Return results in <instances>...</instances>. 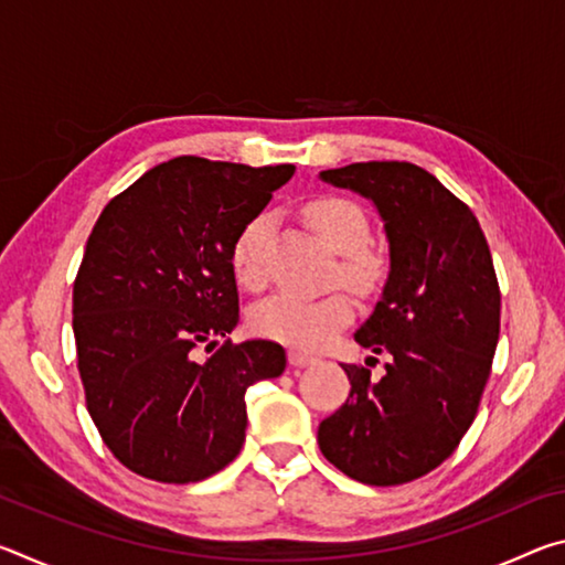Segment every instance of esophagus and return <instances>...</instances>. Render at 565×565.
Segmentation results:
<instances>
[{"mask_svg":"<svg viewBox=\"0 0 565 565\" xmlns=\"http://www.w3.org/2000/svg\"><path fill=\"white\" fill-rule=\"evenodd\" d=\"M289 361H291V366H309V363H313L317 359L309 356V353H303V351H289Z\"/></svg>","mask_w":565,"mask_h":565,"instance_id":"esophagus-1","label":"esophagus"}]
</instances>
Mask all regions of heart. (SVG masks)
I'll use <instances>...</instances> for the list:
<instances>
[{
    "mask_svg": "<svg viewBox=\"0 0 565 565\" xmlns=\"http://www.w3.org/2000/svg\"><path fill=\"white\" fill-rule=\"evenodd\" d=\"M306 222L313 226L333 252L339 266L333 281L347 284L353 294L374 296L384 289L391 276V256L369 242L371 224L363 209L349 196L323 194L303 206ZM274 216L259 212L248 216L228 248L234 279L246 291H262L269 281L266 244H269ZM353 319V299L349 291H331L319 299L274 296L252 311V329L264 339L286 343L303 351L323 349Z\"/></svg>",
    "mask_w": 565,
    "mask_h": 565,
    "instance_id": "obj_1",
    "label": "heart"
}]
</instances>
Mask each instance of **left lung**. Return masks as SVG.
Segmentation results:
<instances>
[{
  "label": "left lung",
  "mask_w": 565,
  "mask_h": 565,
  "mask_svg": "<svg viewBox=\"0 0 565 565\" xmlns=\"http://www.w3.org/2000/svg\"><path fill=\"white\" fill-rule=\"evenodd\" d=\"M321 179L369 196L386 222L391 276L353 339L394 359L381 379L343 363L351 391L319 424V448L353 481H416L456 451L491 376L501 333L491 248L471 209L408 161H363Z\"/></svg>",
  "instance_id": "left-lung-1"
}]
</instances>
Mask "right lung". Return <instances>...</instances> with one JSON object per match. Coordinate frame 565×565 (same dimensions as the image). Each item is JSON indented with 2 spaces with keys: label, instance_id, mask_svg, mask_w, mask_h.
<instances>
[{
  "label": "right lung",
  "instance_id": "1",
  "mask_svg": "<svg viewBox=\"0 0 565 565\" xmlns=\"http://www.w3.org/2000/svg\"><path fill=\"white\" fill-rule=\"evenodd\" d=\"M291 174V164L177 157L94 224L72 291L76 369L102 441L129 471L196 483L242 451L246 388L281 376L286 353L226 339L238 321L228 248ZM202 348L213 356L199 358Z\"/></svg>",
  "mask_w": 565,
  "mask_h": 565
}]
</instances>
